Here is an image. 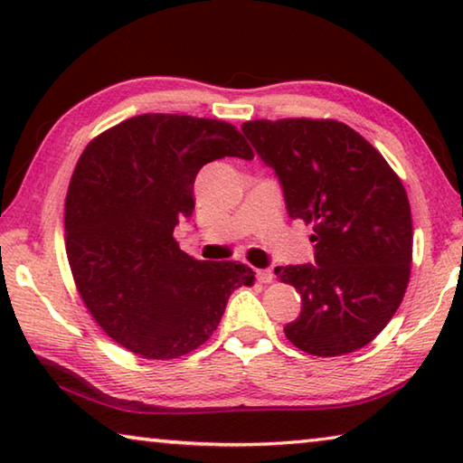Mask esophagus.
<instances>
[{"instance_id":"1","label":"esophagus","mask_w":463,"mask_h":463,"mask_svg":"<svg viewBox=\"0 0 463 463\" xmlns=\"http://www.w3.org/2000/svg\"><path fill=\"white\" fill-rule=\"evenodd\" d=\"M257 279H260L261 284H271L273 271L271 269H257Z\"/></svg>"}]
</instances>
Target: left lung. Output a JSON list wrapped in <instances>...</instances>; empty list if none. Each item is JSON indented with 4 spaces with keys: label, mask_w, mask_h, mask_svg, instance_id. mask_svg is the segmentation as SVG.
Segmentation results:
<instances>
[{
    "label": "left lung",
    "mask_w": 463,
    "mask_h": 463,
    "mask_svg": "<svg viewBox=\"0 0 463 463\" xmlns=\"http://www.w3.org/2000/svg\"><path fill=\"white\" fill-rule=\"evenodd\" d=\"M242 132L276 171L289 218L315 229V265L276 268L302 296L286 336L318 357L365 347L394 317L411 278L412 218L401 177L343 122L250 120Z\"/></svg>",
    "instance_id": "8db88e82"
}]
</instances>
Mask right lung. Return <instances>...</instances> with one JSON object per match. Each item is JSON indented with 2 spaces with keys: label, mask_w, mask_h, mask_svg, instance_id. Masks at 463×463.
Wrapping results in <instances>:
<instances>
[{
  "label": "right lung",
  "mask_w": 463,
  "mask_h": 463,
  "mask_svg": "<svg viewBox=\"0 0 463 463\" xmlns=\"http://www.w3.org/2000/svg\"><path fill=\"white\" fill-rule=\"evenodd\" d=\"M222 156L253 159L229 122L140 114L101 132L77 161L65 202V249L85 307L108 336L146 359L206 343L234 289L239 261H198L174 239L192 216L194 182Z\"/></svg>",
  "instance_id": "1"
}]
</instances>
